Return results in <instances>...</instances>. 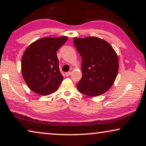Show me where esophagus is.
I'll return each instance as SVG.
<instances>
[{
    "label": "esophagus",
    "instance_id": "esophagus-1",
    "mask_svg": "<svg viewBox=\"0 0 146 146\" xmlns=\"http://www.w3.org/2000/svg\"><path fill=\"white\" fill-rule=\"evenodd\" d=\"M71 74V71H68V72H66V75L67 76V77H69V76Z\"/></svg>",
    "mask_w": 146,
    "mask_h": 146
}]
</instances>
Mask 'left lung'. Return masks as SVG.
I'll use <instances>...</instances> for the list:
<instances>
[{
	"label": "left lung",
	"mask_w": 146,
	"mask_h": 146,
	"mask_svg": "<svg viewBox=\"0 0 146 146\" xmlns=\"http://www.w3.org/2000/svg\"><path fill=\"white\" fill-rule=\"evenodd\" d=\"M73 42L82 58V76L77 84L78 90L90 97L105 93L118 72L116 52L107 41L97 37L74 38Z\"/></svg>",
	"instance_id": "1"
}]
</instances>
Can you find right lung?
I'll return each mask as SVG.
<instances>
[{"label":"right lung","mask_w":146,"mask_h":146,"mask_svg":"<svg viewBox=\"0 0 146 146\" xmlns=\"http://www.w3.org/2000/svg\"><path fill=\"white\" fill-rule=\"evenodd\" d=\"M67 36L43 38L27 48L21 60L23 78L28 87L41 96L54 93L63 80L56 51Z\"/></svg>","instance_id":"right-lung-1"}]
</instances>
